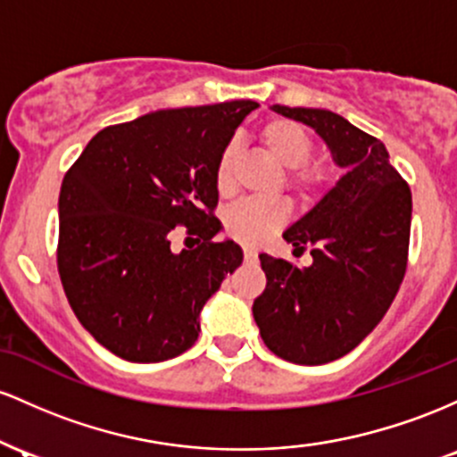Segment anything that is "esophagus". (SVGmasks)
<instances>
[{
	"mask_svg": "<svg viewBox=\"0 0 457 457\" xmlns=\"http://www.w3.org/2000/svg\"><path fill=\"white\" fill-rule=\"evenodd\" d=\"M244 259H245V261H254V259H256V250H253V248H244Z\"/></svg>",
	"mask_w": 457,
	"mask_h": 457,
	"instance_id": "obj_1",
	"label": "esophagus"
}]
</instances>
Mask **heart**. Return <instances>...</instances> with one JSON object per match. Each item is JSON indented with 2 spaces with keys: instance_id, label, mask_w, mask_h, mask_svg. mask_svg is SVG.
I'll return each mask as SVG.
<instances>
[{
  "instance_id": "obj_1",
  "label": "heart",
  "mask_w": 457,
  "mask_h": 457,
  "mask_svg": "<svg viewBox=\"0 0 457 457\" xmlns=\"http://www.w3.org/2000/svg\"><path fill=\"white\" fill-rule=\"evenodd\" d=\"M261 145L268 148L280 166L285 168V186L302 201H312L328 187L332 168L324 160H311L312 136L302 122L294 118L276 116L263 122L259 129ZM235 148L227 145L213 166V186L220 196H228L233 189ZM291 207L285 198H253L242 201L224 213V230L244 245L261 242L283 228L289 220Z\"/></svg>"
}]
</instances>
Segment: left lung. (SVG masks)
Returning a JSON list of instances; mask_svg holds the SVG:
<instances>
[{"instance_id":"obj_1","label":"left lung","mask_w":457,"mask_h":457,"mask_svg":"<svg viewBox=\"0 0 457 457\" xmlns=\"http://www.w3.org/2000/svg\"><path fill=\"white\" fill-rule=\"evenodd\" d=\"M274 110L312 127L347 172L285 230L295 254L311 248L309 268L259 254L268 285L253 315L276 356L324 365L365 339L397 295L408 265L412 194L382 142L343 116L315 107Z\"/></svg>"}]
</instances>
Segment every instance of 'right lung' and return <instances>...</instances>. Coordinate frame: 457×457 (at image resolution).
Segmentation results:
<instances>
[{"instance_id": "1", "label": "right lung", "mask_w": 457, "mask_h": 457, "mask_svg": "<svg viewBox=\"0 0 457 457\" xmlns=\"http://www.w3.org/2000/svg\"><path fill=\"white\" fill-rule=\"evenodd\" d=\"M254 101L160 110L88 142L60 189L58 274L79 324L129 362H162L198 339L204 302L242 265L213 242V166ZM177 228L197 242L177 255Z\"/></svg>"}]
</instances>
